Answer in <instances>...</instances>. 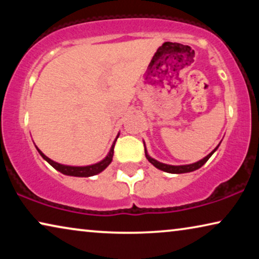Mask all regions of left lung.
I'll use <instances>...</instances> for the list:
<instances>
[{
	"label": "left lung",
	"mask_w": 259,
	"mask_h": 259,
	"mask_svg": "<svg viewBox=\"0 0 259 259\" xmlns=\"http://www.w3.org/2000/svg\"><path fill=\"white\" fill-rule=\"evenodd\" d=\"M218 146L214 148V151L217 150ZM212 151L210 154L206 155L204 159H201V160L194 162V164H190V165H183V166H172V165H166V164H162V162H159L157 160H154L153 158H151L150 155L147 154L146 150H145V154H146V158L148 159V161L151 162V164H153L155 167L161 169V171H165V172H168V173H187V172H192V171H196V169H198L199 167H201L205 162H206L208 159H210V157L212 154H213V152Z\"/></svg>",
	"instance_id": "1"
}]
</instances>
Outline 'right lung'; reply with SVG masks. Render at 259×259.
<instances>
[{
    "label": "right lung",
    "mask_w": 259,
    "mask_h": 259,
    "mask_svg": "<svg viewBox=\"0 0 259 259\" xmlns=\"http://www.w3.org/2000/svg\"><path fill=\"white\" fill-rule=\"evenodd\" d=\"M115 141H114V144H113V146L111 148V151H109L108 155L104 159V160L98 162V164H94V165H91V166H82V167H76V166H66V165L58 164V162L53 161L52 159L46 157V155L42 153V152L38 150V148H37V151H38V153L42 155V158H44L45 160H47L49 164L53 166V167H54L55 169H58L59 172L63 173V175L73 176V177H92V176L98 175V173H100L101 171H104V169L107 167L109 164H111L112 158H113V152H114Z\"/></svg>",
    "instance_id": "obj_1"
}]
</instances>
